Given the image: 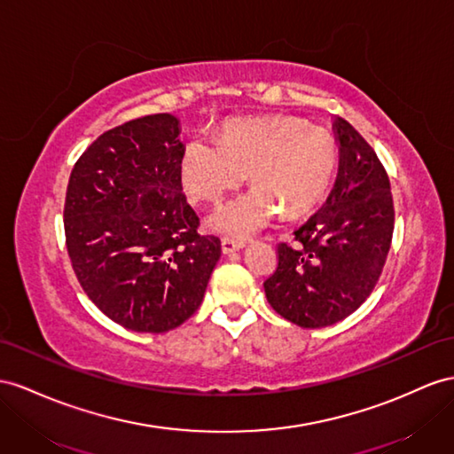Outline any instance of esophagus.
I'll return each instance as SVG.
<instances>
[{"instance_id":"34e87169","label":"esophagus","mask_w":454,"mask_h":454,"mask_svg":"<svg viewBox=\"0 0 454 454\" xmlns=\"http://www.w3.org/2000/svg\"><path fill=\"white\" fill-rule=\"evenodd\" d=\"M243 246H246V241L243 239H236V238H223V251L226 254L234 253V251H239Z\"/></svg>"}]
</instances>
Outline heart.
I'll return each mask as SVG.
<instances>
[{
	"instance_id": "obj_1",
	"label": "heart",
	"mask_w": 454,
	"mask_h": 454,
	"mask_svg": "<svg viewBox=\"0 0 454 454\" xmlns=\"http://www.w3.org/2000/svg\"><path fill=\"white\" fill-rule=\"evenodd\" d=\"M216 145L192 142L182 157V184L193 201L216 203L249 178L253 190L216 211L208 224L247 236L282 211L297 218L326 195L338 162L333 136L297 116L226 121Z\"/></svg>"
}]
</instances>
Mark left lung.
I'll return each mask as SVG.
<instances>
[{
	"label": "left lung",
	"instance_id": "1",
	"mask_svg": "<svg viewBox=\"0 0 454 454\" xmlns=\"http://www.w3.org/2000/svg\"><path fill=\"white\" fill-rule=\"evenodd\" d=\"M340 165L318 211L278 246V269L264 282L270 307L301 328H324L364 303L386 264L393 197L386 168L366 139L335 116Z\"/></svg>",
	"mask_w": 454,
	"mask_h": 454
}]
</instances>
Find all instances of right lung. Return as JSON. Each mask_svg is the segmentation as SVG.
Segmentation results:
<instances>
[{
    "label": "right lung",
    "mask_w": 454,
    "mask_h": 454,
    "mask_svg": "<svg viewBox=\"0 0 454 454\" xmlns=\"http://www.w3.org/2000/svg\"><path fill=\"white\" fill-rule=\"evenodd\" d=\"M180 121L149 114L101 134L71 172L65 236L86 295L132 332L178 328L200 309L220 239L182 193Z\"/></svg>",
    "instance_id": "right-lung-1"
}]
</instances>
